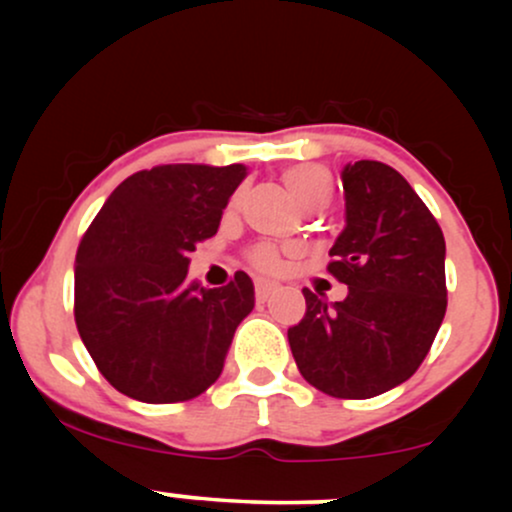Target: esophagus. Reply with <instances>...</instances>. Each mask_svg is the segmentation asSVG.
I'll use <instances>...</instances> for the list:
<instances>
[{
    "label": "esophagus",
    "mask_w": 512,
    "mask_h": 512,
    "mask_svg": "<svg viewBox=\"0 0 512 512\" xmlns=\"http://www.w3.org/2000/svg\"><path fill=\"white\" fill-rule=\"evenodd\" d=\"M274 289H276V284H272V281L257 279V281H255V296H257V301H267V298L272 296Z\"/></svg>",
    "instance_id": "34e87169"
}]
</instances>
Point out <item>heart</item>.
<instances>
[{
	"label": "heart",
	"instance_id": "heart-1",
	"mask_svg": "<svg viewBox=\"0 0 512 512\" xmlns=\"http://www.w3.org/2000/svg\"><path fill=\"white\" fill-rule=\"evenodd\" d=\"M286 190L293 197V202L298 207H325L327 199L332 195V175L325 166H317V163H298V166L286 168L281 173ZM231 207H236V199L231 202ZM248 260L255 264L262 272H276L281 267V255L272 243H257L248 250Z\"/></svg>",
	"mask_w": 512,
	"mask_h": 512
}]
</instances>
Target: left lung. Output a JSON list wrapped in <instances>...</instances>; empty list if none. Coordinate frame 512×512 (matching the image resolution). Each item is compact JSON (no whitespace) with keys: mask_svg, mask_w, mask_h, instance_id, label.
Wrapping results in <instances>:
<instances>
[{"mask_svg":"<svg viewBox=\"0 0 512 512\" xmlns=\"http://www.w3.org/2000/svg\"><path fill=\"white\" fill-rule=\"evenodd\" d=\"M342 182L346 226L327 272L349 293L330 305L303 289L305 315L289 344L317 390L368 399L409 380L436 339L448 308L445 238L395 168L346 163Z\"/></svg>","mask_w":512,"mask_h":512,"instance_id":"obj_1","label":"left lung"}]
</instances>
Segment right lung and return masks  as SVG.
Segmentation results:
<instances>
[{"label": "right lung", "instance_id": "1", "mask_svg": "<svg viewBox=\"0 0 512 512\" xmlns=\"http://www.w3.org/2000/svg\"><path fill=\"white\" fill-rule=\"evenodd\" d=\"M248 175L243 163H170L115 187L81 238L74 320L103 378L146 404H173L216 383L255 286L236 272L221 289L187 281L190 252L219 231Z\"/></svg>", "mask_w": 512, "mask_h": 512}]
</instances>
